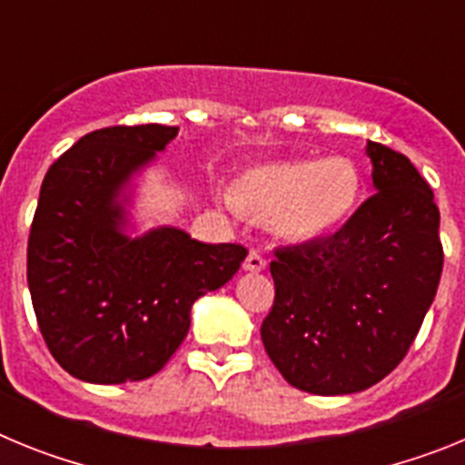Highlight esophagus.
Listing matches in <instances>:
<instances>
[{"label":"esophagus","instance_id":"obj_1","mask_svg":"<svg viewBox=\"0 0 465 465\" xmlns=\"http://www.w3.org/2000/svg\"><path fill=\"white\" fill-rule=\"evenodd\" d=\"M242 268L246 270V272H262V270L268 268V261H265V256H262L261 252H249V256L244 258V265Z\"/></svg>","mask_w":465,"mask_h":465}]
</instances>
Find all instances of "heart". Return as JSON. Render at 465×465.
I'll return each instance as SVG.
<instances>
[{"mask_svg": "<svg viewBox=\"0 0 465 465\" xmlns=\"http://www.w3.org/2000/svg\"><path fill=\"white\" fill-rule=\"evenodd\" d=\"M361 197V172L349 158L279 160L249 167L235 182L228 203L274 216L283 237L316 240L338 230Z\"/></svg>", "mask_w": 465, "mask_h": 465, "instance_id": "obj_1", "label": "heart"}]
</instances>
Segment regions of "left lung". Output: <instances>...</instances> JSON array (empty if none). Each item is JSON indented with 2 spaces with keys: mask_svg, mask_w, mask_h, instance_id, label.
<instances>
[{
  "mask_svg": "<svg viewBox=\"0 0 465 465\" xmlns=\"http://www.w3.org/2000/svg\"><path fill=\"white\" fill-rule=\"evenodd\" d=\"M372 183L326 240L274 252V305L261 326L283 380L316 396L363 391L405 359L442 274L440 212L417 167L368 142Z\"/></svg>",
  "mask_w": 465,
  "mask_h": 465,
  "instance_id": "left-lung-1",
  "label": "left lung"
}]
</instances>
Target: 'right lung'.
Wrapping results in <instances>:
<instances>
[{
    "instance_id": "1",
    "label": "right lung",
    "mask_w": 465,
    "mask_h": 465,
    "mask_svg": "<svg viewBox=\"0 0 465 465\" xmlns=\"http://www.w3.org/2000/svg\"><path fill=\"white\" fill-rule=\"evenodd\" d=\"M179 127L114 125L85 134L44 176L27 242V283L53 359L90 384L139 381L172 359L191 307L246 258L179 228L125 235L123 188Z\"/></svg>"
}]
</instances>
